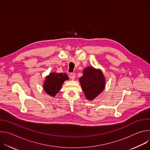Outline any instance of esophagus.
Instances as JSON below:
<instances>
[{
	"label": "esophagus",
	"mask_w": 150,
	"mask_h": 150,
	"mask_svg": "<svg viewBox=\"0 0 150 150\" xmlns=\"http://www.w3.org/2000/svg\"><path fill=\"white\" fill-rule=\"evenodd\" d=\"M69 77L73 80V79H74L75 78V74L74 73H71L69 74Z\"/></svg>",
	"instance_id": "obj_1"
}]
</instances>
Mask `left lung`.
Here are the masks:
<instances>
[{"mask_svg":"<svg viewBox=\"0 0 150 150\" xmlns=\"http://www.w3.org/2000/svg\"><path fill=\"white\" fill-rule=\"evenodd\" d=\"M85 97L88 100L95 99L104 90L105 79L101 69L88 67L83 70V75L79 79Z\"/></svg>","mask_w":150,"mask_h":150,"instance_id":"obj_1","label":"left lung"}]
</instances>
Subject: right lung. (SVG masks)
<instances>
[{
  "label": "right lung",
  "instance_id": "add662e5",
  "mask_svg": "<svg viewBox=\"0 0 150 150\" xmlns=\"http://www.w3.org/2000/svg\"><path fill=\"white\" fill-rule=\"evenodd\" d=\"M68 79L69 77L66 74L51 72L46 76L42 85L43 89L50 96L54 97L60 90L63 82Z\"/></svg>",
  "mask_w": 150,
  "mask_h": 150
}]
</instances>
